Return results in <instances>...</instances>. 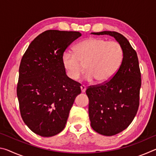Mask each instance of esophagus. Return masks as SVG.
Segmentation results:
<instances>
[{
    "instance_id": "1",
    "label": "esophagus",
    "mask_w": 156,
    "mask_h": 156,
    "mask_svg": "<svg viewBox=\"0 0 156 156\" xmlns=\"http://www.w3.org/2000/svg\"><path fill=\"white\" fill-rule=\"evenodd\" d=\"M80 89H81V91L82 93H84L86 91V87L84 85H81L80 86Z\"/></svg>"
}]
</instances>
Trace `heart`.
<instances>
[{"label":"heart","instance_id":"1","mask_svg":"<svg viewBox=\"0 0 156 156\" xmlns=\"http://www.w3.org/2000/svg\"><path fill=\"white\" fill-rule=\"evenodd\" d=\"M123 58L120 44L115 41H107L101 38H89L75 47V53H63L62 63L68 77L78 80L87 69L84 79L97 83H107L119 68Z\"/></svg>","mask_w":156,"mask_h":156}]
</instances>
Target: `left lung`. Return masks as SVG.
<instances>
[{
  "label": "left lung",
  "instance_id": "8db88e82",
  "mask_svg": "<svg viewBox=\"0 0 156 156\" xmlns=\"http://www.w3.org/2000/svg\"><path fill=\"white\" fill-rule=\"evenodd\" d=\"M91 34L113 36L123 51L122 63L112 79L86 90L92 129L101 135L112 136L127 128L138 112L141 87L138 58L127 39L120 33L104 31Z\"/></svg>",
  "mask_w": 156,
  "mask_h": 156
}]
</instances>
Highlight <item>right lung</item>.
Here are the masks:
<instances>
[{"mask_svg": "<svg viewBox=\"0 0 156 156\" xmlns=\"http://www.w3.org/2000/svg\"><path fill=\"white\" fill-rule=\"evenodd\" d=\"M81 34L47 30L29 45L19 67L17 96L20 115L37 135L51 137L65 127L80 83L70 79L62 66L65 49Z\"/></svg>", "mask_w": 156, "mask_h": 156, "instance_id": "add662e5", "label": "right lung"}]
</instances>
